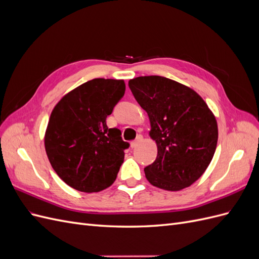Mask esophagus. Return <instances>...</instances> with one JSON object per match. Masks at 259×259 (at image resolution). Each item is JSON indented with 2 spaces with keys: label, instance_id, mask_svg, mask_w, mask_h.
Here are the masks:
<instances>
[{
  "label": "esophagus",
  "instance_id": "1",
  "mask_svg": "<svg viewBox=\"0 0 259 259\" xmlns=\"http://www.w3.org/2000/svg\"><path fill=\"white\" fill-rule=\"evenodd\" d=\"M142 140H143V136L139 135L135 140H133V142L131 143V147H132V148H136L137 145H138L140 142H142Z\"/></svg>",
  "mask_w": 259,
  "mask_h": 259
}]
</instances>
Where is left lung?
<instances>
[{
    "label": "left lung",
    "mask_w": 259,
    "mask_h": 259,
    "mask_svg": "<svg viewBox=\"0 0 259 259\" xmlns=\"http://www.w3.org/2000/svg\"><path fill=\"white\" fill-rule=\"evenodd\" d=\"M128 86L148 113L150 137L158 146L155 161L145 167L151 185L168 191L191 186L213 159L218 128L214 114L199 94L159 75L138 76Z\"/></svg>",
    "instance_id": "1"
}]
</instances>
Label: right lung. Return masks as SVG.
<instances>
[{
  "mask_svg": "<svg viewBox=\"0 0 259 259\" xmlns=\"http://www.w3.org/2000/svg\"><path fill=\"white\" fill-rule=\"evenodd\" d=\"M123 80L94 79L77 86L53 109L44 144L52 167L64 182L82 192L110 187L124 161L119 128L106 119L124 96Z\"/></svg>",
  "mask_w": 259,
  "mask_h": 259,
  "instance_id": "add662e5",
  "label": "right lung"
}]
</instances>
